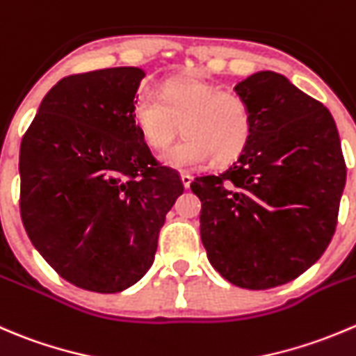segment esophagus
I'll list each match as a JSON object with an SVG mask.
<instances>
[{
  "label": "esophagus",
  "instance_id": "1",
  "mask_svg": "<svg viewBox=\"0 0 356 356\" xmlns=\"http://www.w3.org/2000/svg\"><path fill=\"white\" fill-rule=\"evenodd\" d=\"M181 181H182V186H184L186 189L189 188V186H191V181H193V177L189 174H181Z\"/></svg>",
  "mask_w": 356,
  "mask_h": 356
}]
</instances>
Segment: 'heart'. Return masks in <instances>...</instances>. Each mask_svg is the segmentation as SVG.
Wrapping results in <instances>:
<instances>
[{"label":"heart","mask_w":356,"mask_h":356,"mask_svg":"<svg viewBox=\"0 0 356 356\" xmlns=\"http://www.w3.org/2000/svg\"><path fill=\"white\" fill-rule=\"evenodd\" d=\"M132 116L147 146L163 149L181 123L184 137L161 154V163L175 170L234 160L252 136V113L236 94L224 92L198 72L174 76L161 83L160 94L140 90Z\"/></svg>","instance_id":"1"}]
</instances>
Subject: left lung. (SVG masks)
<instances>
[{"label":"left lung","mask_w":356,"mask_h":356,"mask_svg":"<svg viewBox=\"0 0 356 356\" xmlns=\"http://www.w3.org/2000/svg\"><path fill=\"white\" fill-rule=\"evenodd\" d=\"M252 113L247 147L227 170L200 175V234L231 284L264 291L292 282L332 240L346 165L329 109L273 71L234 86Z\"/></svg>","instance_id":"obj_1"}]
</instances>
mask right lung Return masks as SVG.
<instances>
[{
    "label": "right lung",
    "instance_id": "add662e5",
    "mask_svg": "<svg viewBox=\"0 0 356 356\" xmlns=\"http://www.w3.org/2000/svg\"><path fill=\"white\" fill-rule=\"evenodd\" d=\"M144 76L140 67H109L60 79L20 144L27 236L64 280L85 291L113 294L137 284L184 191L134 122Z\"/></svg>",
    "mask_w": 356,
    "mask_h": 356
}]
</instances>
